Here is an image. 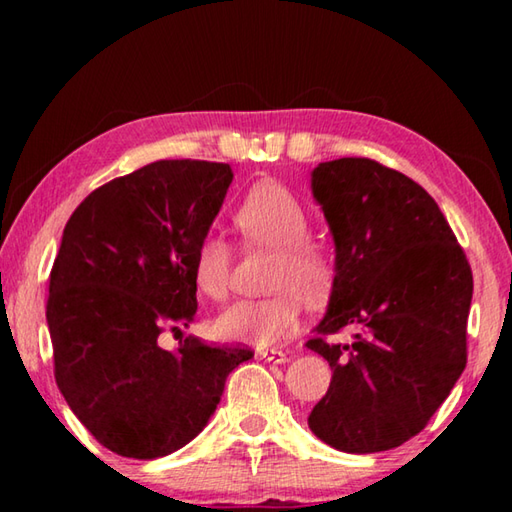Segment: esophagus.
<instances>
[{
  "label": "esophagus",
  "mask_w": 512,
  "mask_h": 512,
  "mask_svg": "<svg viewBox=\"0 0 512 512\" xmlns=\"http://www.w3.org/2000/svg\"><path fill=\"white\" fill-rule=\"evenodd\" d=\"M257 354L268 363H287L289 361V357L282 350H259Z\"/></svg>",
  "instance_id": "34e87169"
}]
</instances>
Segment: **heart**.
<instances>
[{
  "mask_svg": "<svg viewBox=\"0 0 512 512\" xmlns=\"http://www.w3.org/2000/svg\"><path fill=\"white\" fill-rule=\"evenodd\" d=\"M235 225L248 246L275 250L268 275L271 298L239 300L214 320L223 341L268 348L289 336L300 323L302 298L320 302L334 284V264L323 246L309 237V214L300 198L280 183L266 180L244 196L235 212ZM192 275L196 289L212 300L230 289L232 250L225 239L207 235L196 248Z\"/></svg>",
  "mask_w": 512,
  "mask_h": 512,
  "instance_id": "b5f03b06",
  "label": "heart"
}]
</instances>
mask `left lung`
<instances>
[{
    "label": "left lung",
    "mask_w": 512,
    "mask_h": 512,
    "mask_svg": "<svg viewBox=\"0 0 512 512\" xmlns=\"http://www.w3.org/2000/svg\"><path fill=\"white\" fill-rule=\"evenodd\" d=\"M311 194L334 241V284L307 348L332 381L309 413L329 447L372 454L424 429L467 363L472 271L436 201L368 158L320 162ZM350 344L325 342L341 328Z\"/></svg>",
    "instance_id": "1"
}]
</instances>
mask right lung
I'll list each match as a JSON object with an SVG mask.
<instances>
[{"label":"right lung","mask_w":512,"mask_h":512,"mask_svg":"<svg viewBox=\"0 0 512 512\" xmlns=\"http://www.w3.org/2000/svg\"><path fill=\"white\" fill-rule=\"evenodd\" d=\"M232 178L223 162H151L94 189L65 225L47 300L56 384L119 456L151 461L192 443L230 372L253 359L196 336L158 343L196 316L194 255Z\"/></svg>","instance_id":"right-lung-1"}]
</instances>
